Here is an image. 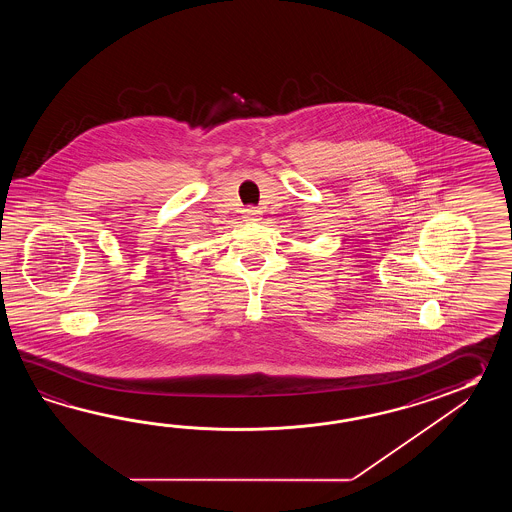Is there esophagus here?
<instances>
[{
  "label": "esophagus",
  "instance_id": "obj_1",
  "mask_svg": "<svg viewBox=\"0 0 512 512\" xmlns=\"http://www.w3.org/2000/svg\"><path fill=\"white\" fill-rule=\"evenodd\" d=\"M260 216V210L258 208H245L243 210V218L245 219H256Z\"/></svg>",
  "mask_w": 512,
  "mask_h": 512
}]
</instances>
